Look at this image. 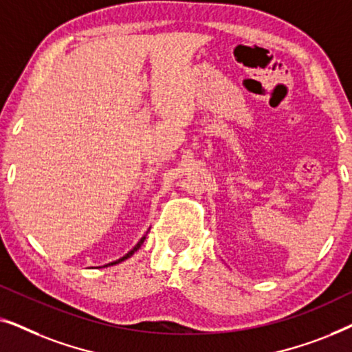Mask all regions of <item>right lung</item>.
I'll use <instances>...</instances> for the list:
<instances>
[{"instance_id":"1","label":"right lung","mask_w":352,"mask_h":352,"mask_svg":"<svg viewBox=\"0 0 352 352\" xmlns=\"http://www.w3.org/2000/svg\"><path fill=\"white\" fill-rule=\"evenodd\" d=\"M144 240H146V235H144V237H142L141 240H139V242L136 243V247H134V248L131 250V252H128L126 254H124V256H123V258H120V259H117V261H113V263H109V264H105V266H110V264H118V263H122V261H124V259H128L129 256H133V254H134V252H138V250H139V248H141V245L144 243Z\"/></svg>"}]
</instances>
